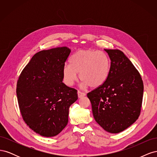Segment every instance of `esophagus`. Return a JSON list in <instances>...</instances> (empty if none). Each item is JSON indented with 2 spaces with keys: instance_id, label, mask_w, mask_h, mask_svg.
Wrapping results in <instances>:
<instances>
[{
  "instance_id": "obj_1",
  "label": "esophagus",
  "mask_w": 157,
  "mask_h": 157,
  "mask_svg": "<svg viewBox=\"0 0 157 157\" xmlns=\"http://www.w3.org/2000/svg\"><path fill=\"white\" fill-rule=\"evenodd\" d=\"M78 97L79 98H82V97H84V96H86V94L85 93H84V92H80V91H78Z\"/></svg>"
}]
</instances>
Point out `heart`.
I'll list each match as a JSON object with an SVG mask.
<instances>
[{
    "label": "heart",
    "instance_id": "b5f03b06",
    "mask_svg": "<svg viewBox=\"0 0 157 157\" xmlns=\"http://www.w3.org/2000/svg\"><path fill=\"white\" fill-rule=\"evenodd\" d=\"M69 62L62 71L63 81L69 86H73L79 73L82 86L98 88L106 81L110 72V59L103 51L78 50L71 57Z\"/></svg>",
    "mask_w": 157,
    "mask_h": 157
}]
</instances>
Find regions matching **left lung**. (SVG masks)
<instances>
[{
    "instance_id": "left-lung-1",
    "label": "left lung",
    "mask_w": 157,
    "mask_h": 157,
    "mask_svg": "<svg viewBox=\"0 0 157 157\" xmlns=\"http://www.w3.org/2000/svg\"><path fill=\"white\" fill-rule=\"evenodd\" d=\"M105 51L111 59L106 81L87 94L95 120L105 131L117 134L138 118L143 100L144 83L130 60L119 50Z\"/></svg>"
}]
</instances>
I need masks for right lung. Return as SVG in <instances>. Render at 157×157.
<instances>
[{
	"mask_svg": "<svg viewBox=\"0 0 157 157\" xmlns=\"http://www.w3.org/2000/svg\"><path fill=\"white\" fill-rule=\"evenodd\" d=\"M71 52L66 46L37 52L23 69L16 94L23 121L36 134L53 137L68 122L77 90L63 82V67Z\"/></svg>",
	"mask_w": 157,
	"mask_h": 157,
	"instance_id": "right-lung-1",
	"label": "right lung"
}]
</instances>
